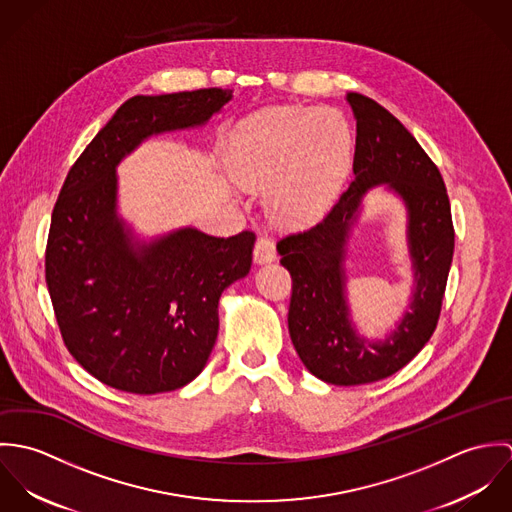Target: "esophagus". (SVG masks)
I'll return each instance as SVG.
<instances>
[{
  "mask_svg": "<svg viewBox=\"0 0 512 512\" xmlns=\"http://www.w3.org/2000/svg\"><path fill=\"white\" fill-rule=\"evenodd\" d=\"M274 260H276V244L270 238L260 236L254 246V262L258 266H262V264H270Z\"/></svg>",
  "mask_w": 512,
  "mask_h": 512,
  "instance_id": "obj_1",
  "label": "esophagus"
}]
</instances>
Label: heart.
Returning a JSON list of instances; mask_svg holds the SVG:
<instances>
[{
    "label": "heart",
    "mask_w": 512,
    "mask_h": 512,
    "mask_svg": "<svg viewBox=\"0 0 512 512\" xmlns=\"http://www.w3.org/2000/svg\"><path fill=\"white\" fill-rule=\"evenodd\" d=\"M349 153V126L337 110L272 106L238 124L226 163L240 187H266L264 205L272 219L301 228L333 205Z\"/></svg>",
    "instance_id": "heart-1"
}]
</instances>
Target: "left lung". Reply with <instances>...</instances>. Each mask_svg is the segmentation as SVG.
<instances>
[{"label": "left lung", "instance_id": "obj_1", "mask_svg": "<svg viewBox=\"0 0 512 512\" xmlns=\"http://www.w3.org/2000/svg\"><path fill=\"white\" fill-rule=\"evenodd\" d=\"M357 120L349 189L333 211L303 234L278 244L292 274L288 327L305 368L337 386L366 384L408 365L438 325L453 258V222L443 179L416 138L378 102L345 96ZM372 188L394 194L405 207L407 257L413 288L409 307L380 340L356 327L348 303V250Z\"/></svg>", "mask_w": 512, "mask_h": 512}]
</instances>
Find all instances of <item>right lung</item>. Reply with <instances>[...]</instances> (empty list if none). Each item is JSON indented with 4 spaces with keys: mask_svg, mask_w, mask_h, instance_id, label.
I'll return each instance as SVG.
<instances>
[{
    "mask_svg": "<svg viewBox=\"0 0 512 512\" xmlns=\"http://www.w3.org/2000/svg\"><path fill=\"white\" fill-rule=\"evenodd\" d=\"M232 100L203 88L126 100L76 159L53 211L45 280L69 353L100 382L171 392L195 380L219 335V299L248 276L256 236L195 226L144 236L118 203V165L153 136L199 130Z\"/></svg>",
    "mask_w": 512,
    "mask_h": 512,
    "instance_id": "right-lung-1",
    "label": "right lung"
}]
</instances>
